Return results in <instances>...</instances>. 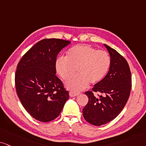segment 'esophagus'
<instances>
[{
    "mask_svg": "<svg viewBox=\"0 0 146 146\" xmlns=\"http://www.w3.org/2000/svg\"><path fill=\"white\" fill-rule=\"evenodd\" d=\"M69 95L70 97H76L77 95H80V93H75V92H73V91H70Z\"/></svg>",
    "mask_w": 146,
    "mask_h": 146,
    "instance_id": "1",
    "label": "esophagus"
}]
</instances>
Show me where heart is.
<instances>
[{
	"label": "heart",
	"instance_id": "1",
	"mask_svg": "<svg viewBox=\"0 0 146 146\" xmlns=\"http://www.w3.org/2000/svg\"><path fill=\"white\" fill-rule=\"evenodd\" d=\"M111 64L109 54L98 51L87 44H79L70 48L66 57H59L55 62L57 72L64 80L78 74L66 83L68 89L74 91L85 89L90 82H100L107 74Z\"/></svg>",
	"mask_w": 146,
	"mask_h": 146
}]
</instances>
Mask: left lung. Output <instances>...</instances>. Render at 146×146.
Wrapping results in <instances>:
<instances>
[{
    "label": "left lung",
    "mask_w": 146,
    "mask_h": 146,
    "mask_svg": "<svg viewBox=\"0 0 146 146\" xmlns=\"http://www.w3.org/2000/svg\"><path fill=\"white\" fill-rule=\"evenodd\" d=\"M104 46L111 59L109 71L102 81L95 84L92 91L85 92L89 102L82 110L86 121L95 126L114 120L127 104L131 89V73L127 60L114 48L105 44ZM93 92H101L104 96L98 98Z\"/></svg>",
    "instance_id": "obj_1"
}]
</instances>
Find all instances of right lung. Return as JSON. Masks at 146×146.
Returning a JSON list of instances; mask_svg holds the SVG:
<instances>
[{
    "mask_svg": "<svg viewBox=\"0 0 146 146\" xmlns=\"http://www.w3.org/2000/svg\"><path fill=\"white\" fill-rule=\"evenodd\" d=\"M70 43L62 39H43L30 48L17 64V96L26 110L38 121L46 123L56 118L69 98V93L55 75V62L61 50Z\"/></svg>",
    "mask_w": 146,
    "mask_h": 146,
    "instance_id": "add662e5",
    "label": "right lung"
}]
</instances>
